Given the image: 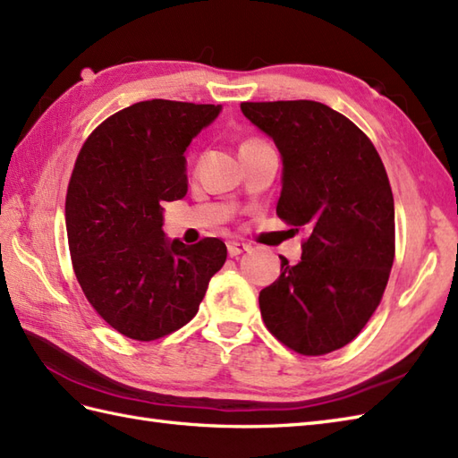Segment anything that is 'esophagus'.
Segmentation results:
<instances>
[{
  "mask_svg": "<svg viewBox=\"0 0 458 458\" xmlns=\"http://www.w3.org/2000/svg\"><path fill=\"white\" fill-rule=\"evenodd\" d=\"M249 249H250L249 244L239 242V241H229L227 242V252H229V256H233V259H235V256H239V254H242V252H247Z\"/></svg>",
  "mask_w": 458,
  "mask_h": 458,
  "instance_id": "obj_1",
  "label": "esophagus"
}]
</instances>
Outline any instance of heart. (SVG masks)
Listing matches in <instances>:
<instances>
[{
    "label": "heart",
    "mask_w": 458,
    "mask_h": 458,
    "mask_svg": "<svg viewBox=\"0 0 458 458\" xmlns=\"http://www.w3.org/2000/svg\"><path fill=\"white\" fill-rule=\"evenodd\" d=\"M259 145H264L262 140L259 138H247L242 143H241V151L242 149H252V148H259Z\"/></svg>",
    "instance_id": "b5f03b06"
}]
</instances>
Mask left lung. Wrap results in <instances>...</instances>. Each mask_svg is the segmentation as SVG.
Returning a JSON list of instances; mask_svg holds the SVG:
<instances>
[{"mask_svg":"<svg viewBox=\"0 0 458 458\" xmlns=\"http://www.w3.org/2000/svg\"><path fill=\"white\" fill-rule=\"evenodd\" d=\"M284 159L276 214L305 227L301 260L259 297L266 328L301 355L350 344L381 303L394 262V199L375 145L315 100L241 103Z\"/></svg>","mask_w":458,"mask_h":458,"instance_id":"left-lung-1","label":"left lung"}]
</instances>
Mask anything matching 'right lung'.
<instances>
[{"mask_svg":"<svg viewBox=\"0 0 458 458\" xmlns=\"http://www.w3.org/2000/svg\"><path fill=\"white\" fill-rule=\"evenodd\" d=\"M221 106L141 100L91 131L65 196L72 266L106 325L138 342L169 336L198 313L225 242L163 235V202L188 192L184 151Z\"/></svg>","mask_w":458,"mask_h":458,"instance_id":"add662e5","label":"right lung"}]
</instances>
